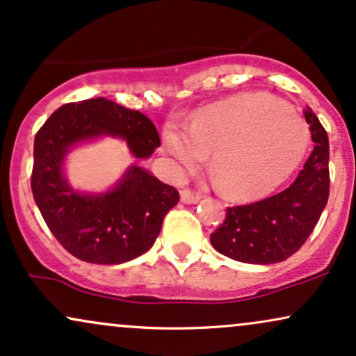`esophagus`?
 I'll return each instance as SVG.
<instances>
[{"mask_svg":"<svg viewBox=\"0 0 356 356\" xmlns=\"http://www.w3.org/2000/svg\"><path fill=\"white\" fill-rule=\"evenodd\" d=\"M179 198H181V202L185 204H195L202 200V195L193 193V191L190 190H181L179 191Z\"/></svg>","mask_w":356,"mask_h":356,"instance_id":"esophagus-1","label":"esophagus"}]
</instances>
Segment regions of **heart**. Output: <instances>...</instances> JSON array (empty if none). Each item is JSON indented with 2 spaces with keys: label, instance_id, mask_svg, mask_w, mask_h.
<instances>
[{
  "label": "heart",
  "instance_id": "1",
  "mask_svg": "<svg viewBox=\"0 0 356 356\" xmlns=\"http://www.w3.org/2000/svg\"><path fill=\"white\" fill-rule=\"evenodd\" d=\"M163 145L175 173L211 168L225 193L246 200L277 188L310 146V127L293 108L266 93H241L196 113L190 128L168 123Z\"/></svg>",
  "mask_w": 356,
  "mask_h": 356
}]
</instances>
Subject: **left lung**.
I'll list each match as a JSON object with an SVG mask.
<instances>
[{
	"label": "left lung",
	"mask_w": 356,
	"mask_h": 356,
	"mask_svg": "<svg viewBox=\"0 0 356 356\" xmlns=\"http://www.w3.org/2000/svg\"><path fill=\"white\" fill-rule=\"evenodd\" d=\"M313 146L286 190L250 204L227 208V218L210 235L213 248L232 260L270 265L298 252L318 223L330 193L328 135L312 108L305 110Z\"/></svg>",
	"instance_id": "obj_1"
}]
</instances>
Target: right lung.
Segmentation results:
<instances>
[{"mask_svg":"<svg viewBox=\"0 0 356 356\" xmlns=\"http://www.w3.org/2000/svg\"><path fill=\"white\" fill-rule=\"evenodd\" d=\"M102 136L124 140L136 158L152 156L160 146V135L143 113L106 98L63 104L35 136L31 191L66 252L96 265H120L152 248L179 193L136 165L104 193L71 188L63 170L66 154Z\"/></svg>","mask_w":356,"mask_h":356,"instance_id":"add662e5","label":"right lung"}]
</instances>
